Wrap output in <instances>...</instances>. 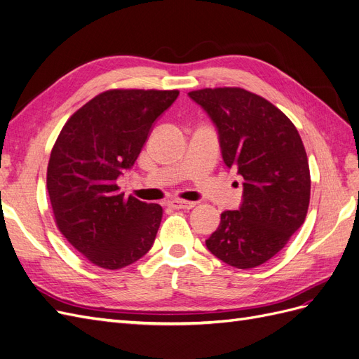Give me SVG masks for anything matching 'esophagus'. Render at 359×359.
Masks as SVG:
<instances>
[{"instance_id": "34e87169", "label": "esophagus", "mask_w": 359, "mask_h": 359, "mask_svg": "<svg viewBox=\"0 0 359 359\" xmlns=\"http://www.w3.org/2000/svg\"><path fill=\"white\" fill-rule=\"evenodd\" d=\"M170 208H175V210H191L194 205V202H190V201H172L168 203Z\"/></svg>"}]
</instances>
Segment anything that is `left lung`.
I'll return each instance as SVG.
<instances>
[{"label":"left lung","mask_w":359,"mask_h":359,"mask_svg":"<svg viewBox=\"0 0 359 359\" xmlns=\"http://www.w3.org/2000/svg\"><path fill=\"white\" fill-rule=\"evenodd\" d=\"M217 127L223 161L244 178L243 203L206 240L224 264L248 269L283 248L306 220L310 168L297 127L264 97L236 86L189 93Z\"/></svg>","instance_id":"1"}]
</instances>
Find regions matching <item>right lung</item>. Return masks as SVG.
<instances>
[{
    "instance_id": "obj_1",
    "label": "right lung",
    "mask_w": 359,
    "mask_h": 359,
    "mask_svg": "<svg viewBox=\"0 0 359 359\" xmlns=\"http://www.w3.org/2000/svg\"><path fill=\"white\" fill-rule=\"evenodd\" d=\"M178 90H109L64 124L50 151L46 186L57 227L95 266L132 265L153 247L163 208L124 196L116 184Z\"/></svg>"
}]
</instances>
